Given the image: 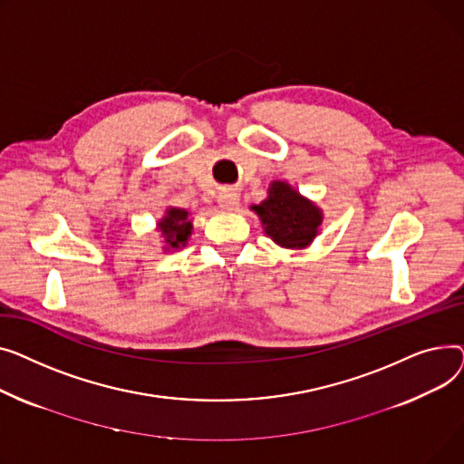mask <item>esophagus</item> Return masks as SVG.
I'll list each match as a JSON object with an SVG mask.
<instances>
[{"mask_svg": "<svg viewBox=\"0 0 464 464\" xmlns=\"http://www.w3.org/2000/svg\"><path fill=\"white\" fill-rule=\"evenodd\" d=\"M217 200H219V206L223 209L232 211V209H236V206L239 202V195H237V190H234V188H223L219 193V198H217Z\"/></svg>", "mask_w": 464, "mask_h": 464, "instance_id": "34e87169", "label": "esophagus"}]
</instances>
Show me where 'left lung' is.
Segmentation results:
<instances>
[{
    "instance_id": "1",
    "label": "left lung",
    "mask_w": 464,
    "mask_h": 464,
    "mask_svg": "<svg viewBox=\"0 0 464 464\" xmlns=\"http://www.w3.org/2000/svg\"><path fill=\"white\" fill-rule=\"evenodd\" d=\"M253 209L266 234L283 247H305L322 223V211L285 181L271 183L269 197Z\"/></svg>"
}]
</instances>
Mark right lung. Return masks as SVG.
I'll list each match as a JSON object with an SVG mask.
<instances>
[{"instance_id": "add662e5", "label": "right lung", "mask_w": 464, "mask_h": 464, "mask_svg": "<svg viewBox=\"0 0 464 464\" xmlns=\"http://www.w3.org/2000/svg\"><path fill=\"white\" fill-rule=\"evenodd\" d=\"M190 228H193V225L188 221V211L179 208H170L165 215V219L159 221L162 239L169 245L167 249L185 247L187 237L190 236Z\"/></svg>"}]
</instances>
